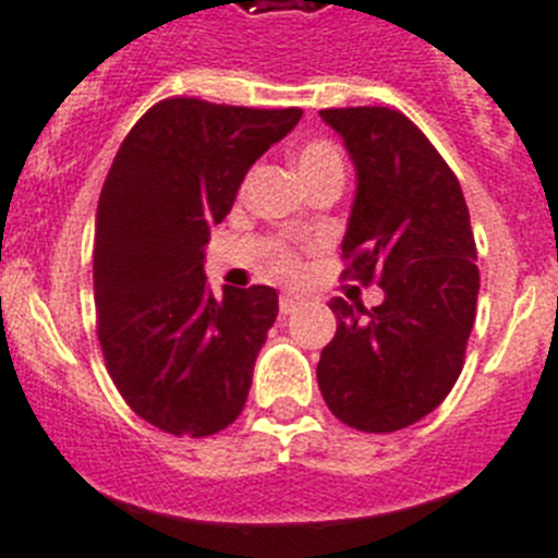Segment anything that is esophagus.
<instances>
[{
  "instance_id": "obj_1",
  "label": "esophagus",
  "mask_w": 558,
  "mask_h": 558,
  "mask_svg": "<svg viewBox=\"0 0 558 558\" xmlns=\"http://www.w3.org/2000/svg\"><path fill=\"white\" fill-rule=\"evenodd\" d=\"M301 303H303L301 294H294V292L280 294V315H292L294 308L301 306Z\"/></svg>"
}]
</instances>
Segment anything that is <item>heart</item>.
I'll return each instance as SVG.
<instances>
[{"instance_id": "1", "label": "heart", "mask_w": 558, "mask_h": 558, "mask_svg": "<svg viewBox=\"0 0 558 558\" xmlns=\"http://www.w3.org/2000/svg\"><path fill=\"white\" fill-rule=\"evenodd\" d=\"M329 167H340V156L329 144L312 142L298 153V172L303 178L317 175V172L329 170ZM271 269L278 271V275H298L301 271V257L294 255L292 250H287V246H278V250L271 252Z\"/></svg>"}]
</instances>
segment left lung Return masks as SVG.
<instances>
[{
	"instance_id": "left-lung-1",
	"label": "left lung",
	"mask_w": 558,
	"mask_h": 558,
	"mask_svg": "<svg viewBox=\"0 0 558 558\" xmlns=\"http://www.w3.org/2000/svg\"><path fill=\"white\" fill-rule=\"evenodd\" d=\"M320 119L357 170L343 275L377 283L386 301L329 303L337 331L317 386L340 423L388 434L437 409L462 372L480 294L471 215L451 167L400 110L337 107Z\"/></svg>"
}]
</instances>
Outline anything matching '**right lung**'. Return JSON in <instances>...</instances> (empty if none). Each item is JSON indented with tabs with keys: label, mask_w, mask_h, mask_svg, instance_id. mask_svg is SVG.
Returning <instances> with one entry per match:
<instances>
[{
	"label": "right lung",
	"mask_w": 558,
	"mask_h": 558,
	"mask_svg": "<svg viewBox=\"0 0 558 558\" xmlns=\"http://www.w3.org/2000/svg\"><path fill=\"white\" fill-rule=\"evenodd\" d=\"M301 116L163 98L112 158L93 246L98 343L124 402L167 434L209 437L246 405L278 292L223 287L215 298L204 246L252 163Z\"/></svg>",
	"instance_id": "1"
}]
</instances>
